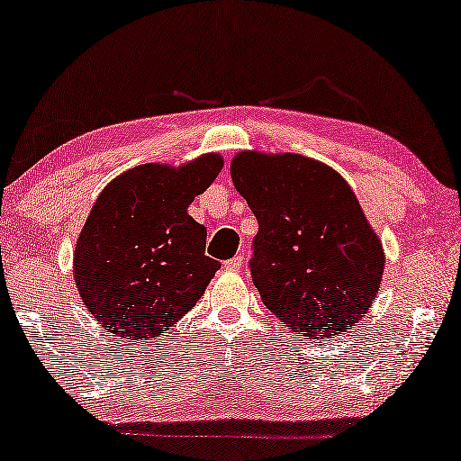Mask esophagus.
Returning a JSON list of instances; mask_svg holds the SVG:
<instances>
[{"label":"esophagus","mask_w":461,"mask_h":461,"mask_svg":"<svg viewBox=\"0 0 461 461\" xmlns=\"http://www.w3.org/2000/svg\"><path fill=\"white\" fill-rule=\"evenodd\" d=\"M240 267H243V257L240 255L232 257V259H229V261H224V269H229V271H239Z\"/></svg>","instance_id":"esophagus-1"}]
</instances>
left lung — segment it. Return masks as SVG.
<instances>
[{
  "label": "left lung",
  "mask_w": 461,
  "mask_h": 461,
  "mask_svg": "<svg viewBox=\"0 0 461 461\" xmlns=\"http://www.w3.org/2000/svg\"><path fill=\"white\" fill-rule=\"evenodd\" d=\"M230 176L259 222L253 284L292 332L332 338L365 316L383 279L381 240L350 185L320 161L243 151Z\"/></svg>",
  "instance_id": "1"
}]
</instances>
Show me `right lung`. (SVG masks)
<instances>
[{"mask_svg": "<svg viewBox=\"0 0 461 461\" xmlns=\"http://www.w3.org/2000/svg\"><path fill=\"white\" fill-rule=\"evenodd\" d=\"M222 169L216 153L180 169L145 164L96 198L75 251L88 312L125 340L164 334L196 305L221 263L204 255L206 226L190 202Z\"/></svg>", "mask_w": 461, "mask_h": 461, "instance_id": "add662e5", "label": "right lung"}]
</instances>
